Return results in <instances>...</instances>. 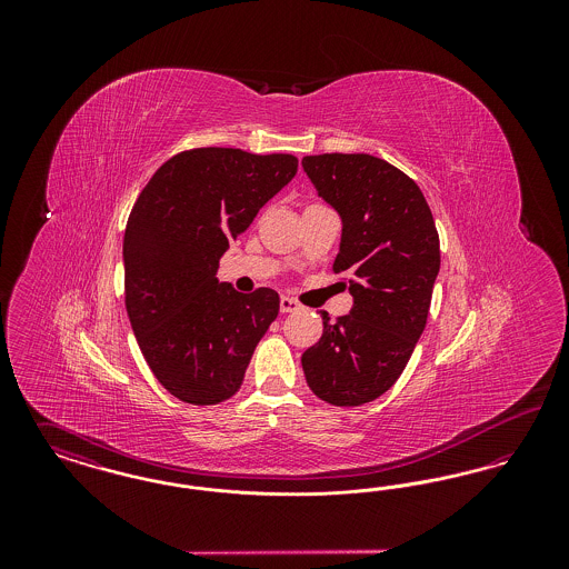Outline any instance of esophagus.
<instances>
[{
    "label": "esophagus",
    "instance_id": "1",
    "mask_svg": "<svg viewBox=\"0 0 569 569\" xmlns=\"http://www.w3.org/2000/svg\"><path fill=\"white\" fill-rule=\"evenodd\" d=\"M279 309H281V313H292V311L300 309V302L295 300V298L281 297V300H279Z\"/></svg>",
    "mask_w": 569,
    "mask_h": 569
}]
</instances>
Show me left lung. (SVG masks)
<instances>
[{"instance_id":"obj_1","label":"left lung","mask_w":569,"mask_h":569,"mask_svg":"<svg viewBox=\"0 0 569 569\" xmlns=\"http://www.w3.org/2000/svg\"><path fill=\"white\" fill-rule=\"evenodd\" d=\"M318 193L341 216L332 271L346 274L352 311L328 322L302 353L316 397L356 407L401 378L427 326L439 272V234L420 188L397 166L369 153L302 158Z\"/></svg>"}]
</instances>
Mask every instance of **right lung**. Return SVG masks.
I'll return each instance as SVG.
<instances>
[{"instance_id":"right-lung-1","label":"right lung","mask_w":569,"mask_h":569,"mask_svg":"<svg viewBox=\"0 0 569 569\" xmlns=\"http://www.w3.org/2000/svg\"><path fill=\"white\" fill-rule=\"evenodd\" d=\"M290 153L200 147L172 156L136 198L123 237L126 309L138 348L163 388L217 406L243 383L279 295L219 283V258L297 174Z\"/></svg>"}]
</instances>
